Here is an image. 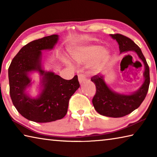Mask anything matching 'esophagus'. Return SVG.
<instances>
[{"instance_id": "esophagus-1", "label": "esophagus", "mask_w": 157, "mask_h": 157, "mask_svg": "<svg viewBox=\"0 0 157 157\" xmlns=\"http://www.w3.org/2000/svg\"><path fill=\"white\" fill-rule=\"evenodd\" d=\"M78 80L79 82V83L82 84H83L84 82L87 81V78L84 75H78Z\"/></svg>"}]
</instances>
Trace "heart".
<instances>
[{
  "mask_svg": "<svg viewBox=\"0 0 157 157\" xmlns=\"http://www.w3.org/2000/svg\"><path fill=\"white\" fill-rule=\"evenodd\" d=\"M109 52L107 49L100 44L82 45L75 48L71 52L72 59L78 63H84L92 62L98 57L105 59ZM63 62L69 67H72V64L67 58L63 59Z\"/></svg>",
  "mask_w": 157,
  "mask_h": 157,
  "instance_id": "1",
  "label": "heart"
}]
</instances>
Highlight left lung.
Segmentation results:
<instances>
[{
	"mask_svg": "<svg viewBox=\"0 0 157 157\" xmlns=\"http://www.w3.org/2000/svg\"><path fill=\"white\" fill-rule=\"evenodd\" d=\"M110 36L118 43L121 54L135 52L143 62L145 68L143 83L139 89L131 94L113 91L105 81L103 75H97L91 79L96 86V94L92 100L95 111L105 116L121 118L136 109L144 100L150 85V70L141 50L132 39L120 34H110Z\"/></svg>",
	"mask_w": 157,
	"mask_h": 157,
	"instance_id": "8db88e82",
	"label": "left lung"
}]
</instances>
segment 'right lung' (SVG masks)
I'll return each mask as SVG.
<instances>
[{
	"label": "right lung",
	"mask_w": 157,
	"mask_h": 157,
	"mask_svg": "<svg viewBox=\"0 0 157 157\" xmlns=\"http://www.w3.org/2000/svg\"><path fill=\"white\" fill-rule=\"evenodd\" d=\"M59 40L58 34L43 37L23 46L12 59L8 69L10 94L13 105L21 116L36 123H49L63 118L71 97L79 89L78 76L66 80L52 71L45 70L43 50H52ZM39 74L38 94L29 91L34 81L31 75Z\"/></svg>",
	"instance_id": "right-lung-1"
}]
</instances>
